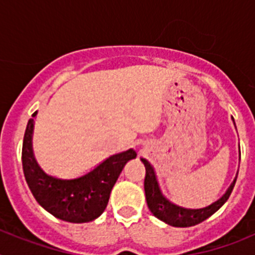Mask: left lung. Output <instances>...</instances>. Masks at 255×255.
Listing matches in <instances>:
<instances>
[{
	"instance_id": "8db88e82",
	"label": "left lung",
	"mask_w": 255,
	"mask_h": 255,
	"mask_svg": "<svg viewBox=\"0 0 255 255\" xmlns=\"http://www.w3.org/2000/svg\"><path fill=\"white\" fill-rule=\"evenodd\" d=\"M233 123L235 125L234 119ZM140 161L145 166L144 191H145V199H147L148 208L152 212L153 216H155L158 220L163 221L164 224L173 227L195 226V225L200 224V222H203L208 217H211L213 213H216L221 207L226 203V200L229 199L230 194H231V191H233L234 186H235L236 179H238V173H236L235 179L231 182V185L227 188V190L225 191V194L220 199L209 204V206L202 207V208H188V207H182L180 204L173 203L167 197H164L161 190V186H159L157 175H155L154 167L150 164L148 159L140 158Z\"/></svg>"
}]
</instances>
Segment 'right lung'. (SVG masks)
Returning <instances> with one entry per match:
<instances>
[{
  "mask_svg": "<svg viewBox=\"0 0 255 255\" xmlns=\"http://www.w3.org/2000/svg\"><path fill=\"white\" fill-rule=\"evenodd\" d=\"M38 111L33 114L37 116ZM34 119L26 125L22 141V170L31 194L39 206L56 218L71 224H84L100 217L121 171L136 157L134 149L117 153L80 176L62 179L44 172L33 152Z\"/></svg>",
  "mask_w": 255,
  "mask_h": 255,
  "instance_id": "1",
  "label": "right lung"
}]
</instances>
